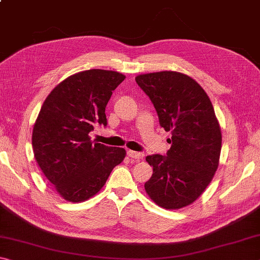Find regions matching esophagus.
Wrapping results in <instances>:
<instances>
[{
	"mask_svg": "<svg viewBox=\"0 0 260 260\" xmlns=\"http://www.w3.org/2000/svg\"><path fill=\"white\" fill-rule=\"evenodd\" d=\"M127 155H128V157L133 158V159H135V160H141L143 158L142 152H138V151H133V150L127 151Z\"/></svg>",
	"mask_w": 260,
	"mask_h": 260,
	"instance_id": "1",
	"label": "esophagus"
}]
</instances>
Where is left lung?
I'll use <instances>...</instances> for the list:
<instances>
[{"label":"left lung","mask_w":260,"mask_h":260,"mask_svg":"<svg viewBox=\"0 0 260 260\" xmlns=\"http://www.w3.org/2000/svg\"><path fill=\"white\" fill-rule=\"evenodd\" d=\"M135 81L155 107L159 125L172 138L166 156L146 158L153 172L144 188L157 205L181 209L203 193L218 169L221 132L203 88L186 74H141Z\"/></svg>","instance_id":"8db88e82"}]
</instances>
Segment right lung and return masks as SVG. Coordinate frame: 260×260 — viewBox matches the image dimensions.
<instances>
[{
  "label": "right lung",
  "mask_w": 260,
  "mask_h": 260,
  "mask_svg": "<svg viewBox=\"0 0 260 260\" xmlns=\"http://www.w3.org/2000/svg\"><path fill=\"white\" fill-rule=\"evenodd\" d=\"M124 80L121 73L87 70L61 81L43 102L33 128L34 157L64 200L90 199L124 160L125 149L94 143L88 135L108 125L105 108Z\"/></svg>",
  "instance_id": "obj_1"
}]
</instances>
